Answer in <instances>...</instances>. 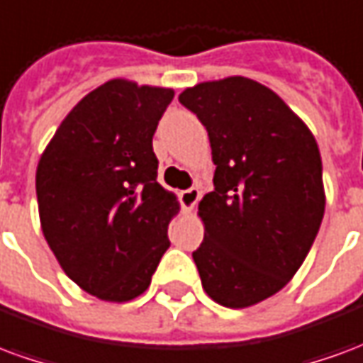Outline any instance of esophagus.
Segmentation results:
<instances>
[{"label":"esophagus","mask_w":363,"mask_h":363,"mask_svg":"<svg viewBox=\"0 0 363 363\" xmlns=\"http://www.w3.org/2000/svg\"><path fill=\"white\" fill-rule=\"evenodd\" d=\"M179 198H181V204L182 208L186 210V212H190L194 206H196V202L200 200V190L198 189H189V190H182L181 194H179Z\"/></svg>","instance_id":"1"}]
</instances>
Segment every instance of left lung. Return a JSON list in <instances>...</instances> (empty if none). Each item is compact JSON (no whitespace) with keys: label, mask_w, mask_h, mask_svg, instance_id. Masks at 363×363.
I'll return each mask as SVG.
<instances>
[{"label":"left lung","mask_w":363,"mask_h":363,"mask_svg":"<svg viewBox=\"0 0 363 363\" xmlns=\"http://www.w3.org/2000/svg\"><path fill=\"white\" fill-rule=\"evenodd\" d=\"M179 101L208 130L216 165L192 259L216 303L243 309L280 291L319 233V145L280 96L241 75L198 83Z\"/></svg>","instance_id":"8db88e82"}]
</instances>
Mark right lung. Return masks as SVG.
I'll use <instances>...</instances> for the list:
<instances>
[{
    "mask_svg": "<svg viewBox=\"0 0 363 363\" xmlns=\"http://www.w3.org/2000/svg\"><path fill=\"white\" fill-rule=\"evenodd\" d=\"M174 91L106 82L75 104L36 169L40 225L60 267L91 296L150 288L179 202L157 182L153 134Z\"/></svg>",
    "mask_w": 363,
    "mask_h": 363,
    "instance_id": "add662e5",
    "label": "right lung"
}]
</instances>
